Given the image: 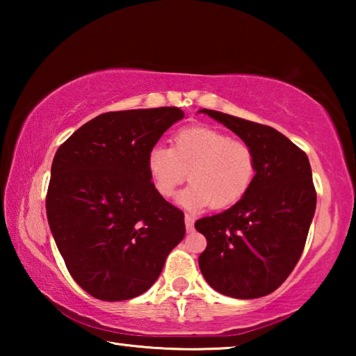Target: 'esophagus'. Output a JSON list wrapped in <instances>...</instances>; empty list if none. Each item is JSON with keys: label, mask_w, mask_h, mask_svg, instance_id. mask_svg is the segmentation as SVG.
Masks as SVG:
<instances>
[{"label": "esophagus", "mask_w": 356, "mask_h": 356, "mask_svg": "<svg viewBox=\"0 0 356 356\" xmlns=\"http://www.w3.org/2000/svg\"><path fill=\"white\" fill-rule=\"evenodd\" d=\"M193 225H195V218H193L191 215H188V213H185V227H186V231H193Z\"/></svg>", "instance_id": "1"}]
</instances>
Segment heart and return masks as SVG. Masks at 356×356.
Listing matches in <instances>:
<instances>
[{
  "label": "heart",
  "instance_id": "obj_1",
  "mask_svg": "<svg viewBox=\"0 0 356 356\" xmlns=\"http://www.w3.org/2000/svg\"><path fill=\"white\" fill-rule=\"evenodd\" d=\"M147 171L160 196L171 197L186 179L191 185L179 196L188 209L231 207L242 201L256 177V155L248 143L212 127H186L174 134L171 149L155 144L147 154Z\"/></svg>",
  "mask_w": 356,
  "mask_h": 356
}]
</instances>
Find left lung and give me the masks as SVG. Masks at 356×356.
<instances>
[{"mask_svg": "<svg viewBox=\"0 0 356 356\" xmlns=\"http://www.w3.org/2000/svg\"><path fill=\"white\" fill-rule=\"evenodd\" d=\"M248 143L256 177L242 201L195 227L207 238L200 268L210 287L232 298L276 291L297 265L316 212L306 154L278 130L213 110H201Z\"/></svg>", "mask_w": 356, "mask_h": 356, "instance_id": "1", "label": "left lung"}]
</instances>
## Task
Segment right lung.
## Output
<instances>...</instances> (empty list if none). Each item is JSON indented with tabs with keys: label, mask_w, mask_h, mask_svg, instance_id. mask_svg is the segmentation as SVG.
<instances>
[{
	"label": "right lung",
	"mask_w": 356,
	"mask_h": 356,
	"mask_svg": "<svg viewBox=\"0 0 356 356\" xmlns=\"http://www.w3.org/2000/svg\"><path fill=\"white\" fill-rule=\"evenodd\" d=\"M184 116L176 106L104 113L56 150L48 225L72 278L95 298L144 293L182 242L184 212L154 188L147 154Z\"/></svg>",
	"instance_id": "1"
}]
</instances>
